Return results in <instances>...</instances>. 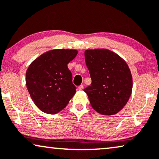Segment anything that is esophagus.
<instances>
[{"label":"esophagus","instance_id":"esophagus-1","mask_svg":"<svg viewBox=\"0 0 159 159\" xmlns=\"http://www.w3.org/2000/svg\"><path fill=\"white\" fill-rule=\"evenodd\" d=\"M78 89H79V90H83V89H84V86H83V85H80V86L78 87Z\"/></svg>","mask_w":159,"mask_h":159}]
</instances>
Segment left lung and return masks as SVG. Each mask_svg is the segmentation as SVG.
I'll return each mask as SVG.
<instances>
[{
  "instance_id": "left-lung-1",
  "label": "left lung",
  "mask_w": 159,
  "mask_h": 159,
  "mask_svg": "<svg viewBox=\"0 0 159 159\" xmlns=\"http://www.w3.org/2000/svg\"><path fill=\"white\" fill-rule=\"evenodd\" d=\"M84 55L91 84L84 91L91 107L103 115H115L131 95L133 79L128 66L119 55L105 49L87 50Z\"/></svg>"
}]
</instances>
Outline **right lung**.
<instances>
[{
  "label": "right lung",
  "mask_w": 159,
  "mask_h": 159,
  "mask_svg": "<svg viewBox=\"0 0 159 159\" xmlns=\"http://www.w3.org/2000/svg\"><path fill=\"white\" fill-rule=\"evenodd\" d=\"M77 53L75 50H52L40 55L29 66L26 87L36 106L43 112H59L75 93L68 64Z\"/></svg>",
  "instance_id": "add662e5"
}]
</instances>
